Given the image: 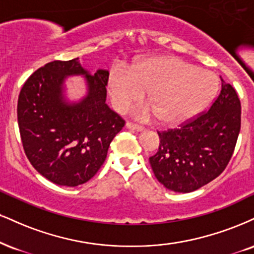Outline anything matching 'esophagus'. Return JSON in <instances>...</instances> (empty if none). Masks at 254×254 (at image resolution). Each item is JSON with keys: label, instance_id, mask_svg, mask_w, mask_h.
<instances>
[{"label": "esophagus", "instance_id": "34e87169", "mask_svg": "<svg viewBox=\"0 0 254 254\" xmlns=\"http://www.w3.org/2000/svg\"><path fill=\"white\" fill-rule=\"evenodd\" d=\"M125 127H127V129L132 130V131H137V132H140V131L144 130V127H140V125H137L135 123H131V122H127Z\"/></svg>", "mask_w": 254, "mask_h": 254}]
</instances>
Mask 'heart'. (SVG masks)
Wrapping results in <instances>:
<instances>
[{
    "mask_svg": "<svg viewBox=\"0 0 254 254\" xmlns=\"http://www.w3.org/2000/svg\"><path fill=\"white\" fill-rule=\"evenodd\" d=\"M108 90L119 111L139 100L146 91L149 105L137 106L136 115L143 119L156 116L161 123L176 125L208 105L218 90V81L210 72L181 58L157 56L135 64L129 71L112 69Z\"/></svg>",
    "mask_w": 254,
    "mask_h": 254,
    "instance_id": "1",
    "label": "heart"
}]
</instances>
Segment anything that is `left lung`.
Returning <instances> with one entry per match:
<instances>
[{
  "mask_svg": "<svg viewBox=\"0 0 254 254\" xmlns=\"http://www.w3.org/2000/svg\"><path fill=\"white\" fill-rule=\"evenodd\" d=\"M221 81V92L208 111L180 129L158 133L160 148L149 161L158 182L169 190H196L218 177L231 160L241 106L234 88Z\"/></svg>",
  "mask_w": 254,
  "mask_h": 254,
  "instance_id": "left-lung-1",
  "label": "left lung"
}]
</instances>
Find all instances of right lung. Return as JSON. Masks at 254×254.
I'll return each mask as SVG.
<instances>
[{
  "label": "right lung",
  "mask_w": 254,
  "mask_h": 254,
  "mask_svg": "<svg viewBox=\"0 0 254 254\" xmlns=\"http://www.w3.org/2000/svg\"><path fill=\"white\" fill-rule=\"evenodd\" d=\"M84 78L80 100L66 96L65 80ZM108 69L91 73L79 58L52 61L24 82L17 122L24 152L38 172L58 186L77 187L96 175L110 143L125 122L106 104Z\"/></svg>",
  "instance_id": "1"
}]
</instances>
